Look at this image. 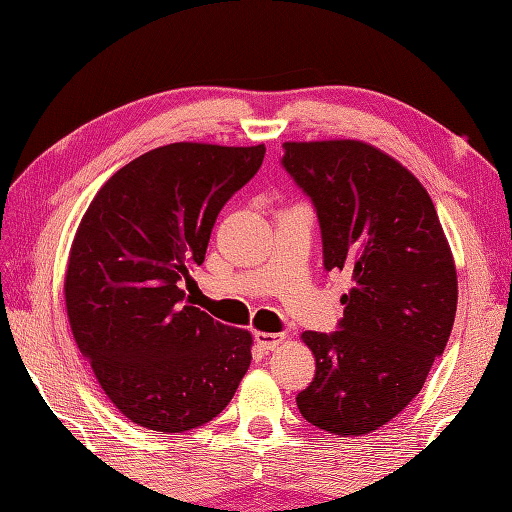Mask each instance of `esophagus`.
Returning a JSON list of instances; mask_svg holds the SVG:
<instances>
[{"mask_svg":"<svg viewBox=\"0 0 512 512\" xmlns=\"http://www.w3.org/2000/svg\"><path fill=\"white\" fill-rule=\"evenodd\" d=\"M255 341L264 352H273L284 343V334H270V332H255Z\"/></svg>","mask_w":512,"mask_h":512,"instance_id":"obj_1","label":"esophagus"}]
</instances>
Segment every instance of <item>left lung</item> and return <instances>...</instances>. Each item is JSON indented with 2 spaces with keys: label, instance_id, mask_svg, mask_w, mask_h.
<instances>
[{
  "label": "left lung",
  "instance_id": "1",
  "mask_svg": "<svg viewBox=\"0 0 512 512\" xmlns=\"http://www.w3.org/2000/svg\"><path fill=\"white\" fill-rule=\"evenodd\" d=\"M281 165L317 209L325 270L352 279L339 330L303 332L301 416L334 436L376 431L420 394L458 308V273L427 189L363 140L284 143Z\"/></svg>",
  "mask_w": 512,
  "mask_h": 512
}]
</instances>
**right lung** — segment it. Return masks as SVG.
Instances as JSON below:
<instances>
[{
  "instance_id": "obj_1",
  "label": "right lung",
  "mask_w": 512,
  "mask_h": 512,
  "mask_svg": "<svg viewBox=\"0 0 512 512\" xmlns=\"http://www.w3.org/2000/svg\"><path fill=\"white\" fill-rule=\"evenodd\" d=\"M264 154V145L151 149L118 169L83 215L65 310L101 389L140 427H202L246 374L253 336L184 303L180 286L204 262L217 213Z\"/></svg>"
}]
</instances>
